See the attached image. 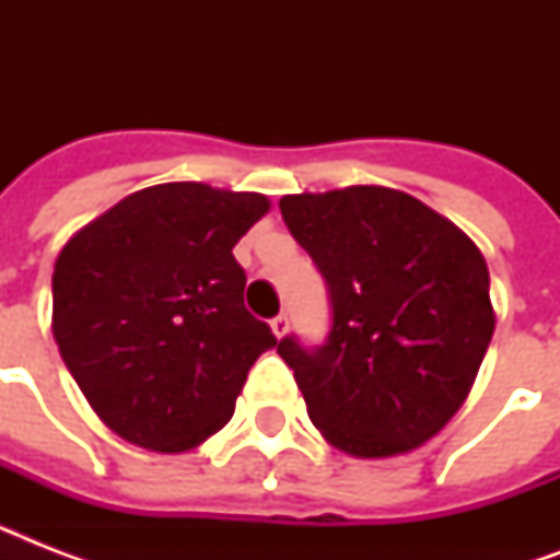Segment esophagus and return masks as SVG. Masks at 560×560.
I'll list each match as a JSON object with an SVG mask.
<instances>
[{
    "label": "esophagus",
    "instance_id": "34e87169",
    "mask_svg": "<svg viewBox=\"0 0 560 560\" xmlns=\"http://www.w3.org/2000/svg\"><path fill=\"white\" fill-rule=\"evenodd\" d=\"M270 328H272V334H276V337H284V334H288V328H290V319L284 314H279V316H272L270 319Z\"/></svg>",
    "mask_w": 560,
    "mask_h": 560
}]
</instances>
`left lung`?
<instances>
[{
  "instance_id": "1",
  "label": "left lung",
  "mask_w": 560,
  "mask_h": 560,
  "mask_svg": "<svg viewBox=\"0 0 560 560\" xmlns=\"http://www.w3.org/2000/svg\"><path fill=\"white\" fill-rule=\"evenodd\" d=\"M279 209L331 296L325 346L279 342L316 430L360 459L433 439L468 398L494 334L477 244L383 186L288 194Z\"/></svg>"
}]
</instances>
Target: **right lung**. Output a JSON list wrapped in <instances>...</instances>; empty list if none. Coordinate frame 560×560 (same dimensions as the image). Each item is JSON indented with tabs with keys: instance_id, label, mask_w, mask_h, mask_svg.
Instances as JSON below:
<instances>
[{
	"instance_id": "obj_1",
	"label": "right lung",
	"mask_w": 560,
	"mask_h": 560,
	"mask_svg": "<svg viewBox=\"0 0 560 560\" xmlns=\"http://www.w3.org/2000/svg\"><path fill=\"white\" fill-rule=\"evenodd\" d=\"M270 200L202 183L130 194L69 237L51 276V331L104 424L183 453L235 412L246 372L276 346L244 307L232 246Z\"/></svg>"
}]
</instances>
